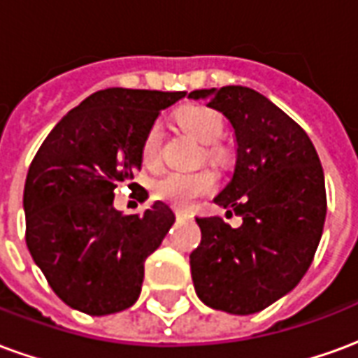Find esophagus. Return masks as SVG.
<instances>
[{
    "mask_svg": "<svg viewBox=\"0 0 358 358\" xmlns=\"http://www.w3.org/2000/svg\"><path fill=\"white\" fill-rule=\"evenodd\" d=\"M184 217H186V215H184L182 210H176V218H178V220H182Z\"/></svg>",
    "mask_w": 358,
    "mask_h": 358,
    "instance_id": "34e87169",
    "label": "esophagus"
}]
</instances>
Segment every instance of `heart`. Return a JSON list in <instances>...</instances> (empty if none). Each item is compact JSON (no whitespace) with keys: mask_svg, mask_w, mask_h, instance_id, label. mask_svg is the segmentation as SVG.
Masks as SVG:
<instances>
[{"mask_svg":"<svg viewBox=\"0 0 358 358\" xmlns=\"http://www.w3.org/2000/svg\"><path fill=\"white\" fill-rule=\"evenodd\" d=\"M176 124L192 138L203 143V159L210 163H218L224 157V148L218 140L224 134V117L207 105H186L174 115ZM141 161L145 166H153L159 161L161 153V128L153 124L141 140ZM217 186V178L210 171L163 172L151 182V195L157 201H163L174 209L187 210L194 207L199 197L209 195Z\"/></svg>","mask_w":358,"mask_h":358,"instance_id":"b5f03b06","label":"heart"}]
</instances>
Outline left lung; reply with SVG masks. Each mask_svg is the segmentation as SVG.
<instances>
[{"instance_id":"obj_1","label":"left lung","mask_w":358,"mask_h":358,"mask_svg":"<svg viewBox=\"0 0 358 358\" xmlns=\"http://www.w3.org/2000/svg\"><path fill=\"white\" fill-rule=\"evenodd\" d=\"M234 128L236 171L215 203L243 218H195L201 243L189 255L197 297L230 315H253L292 292L322 236L326 186L307 132L263 94L245 86L195 90Z\"/></svg>"}]
</instances>
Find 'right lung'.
Wrapping results in <instances>:
<instances>
[{
  "instance_id": "1",
  "label": "right lung",
  "mask_w": 358,
  "mask_h": 358,
  "mask_svg": "<svg viewBox=\"0 0 358 358\" xmlns=\"http://www.w3.org/2000/svg\"><path fill=\"white\" fill-rule=\"evenodd\" d=\"M186 92L107 88L69 110L30 164L27 245L59 299L86 315L132 307L143 263L174 224L163 201L143 215L113 207L115 189L141 166V140ZM130 189L145 192L136 182Z\"/></svg>"
}]
</instances>
